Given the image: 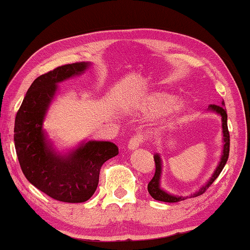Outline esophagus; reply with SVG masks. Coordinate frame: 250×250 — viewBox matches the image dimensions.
Returning <instances> with one entry per match:
<instances>
[{
    "mask_svg": "<svg viewBox=\"0 0 250 250\" xmlns=\"http://www.w3.org/2000/svg\"><path fill=\"white\" fill-rule=\"evenodd\" d=\"M142 140H143V138L141 137V135H134V137L131 138L130 141L128 142V149L130 151L138 149L139 146H140V143L142 142Z\"/></svg>",
    "mask_w": 250,
    "mask_h": 250,
    "instance_id": "34e87169",
    "label": "esophagus"
}]
</instances>
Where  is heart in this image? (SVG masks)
Masks as SVG:
<instances>
[{
  "mask_svg": "<svg viewBox=\"0 0 250 250\" xmlns=\"http://www.w3.org/2000/svg\"><path fill=\"white\" fill-rule=\"evenodd\" d=\"M139 108L142 110H150V111H160L168 107L171 109L168 110L166 115V122L167 125H172L176 124L177 121L181 120V117L186 109V101H177L174 103V97L167 92H149L141 98L138 99Z\"/></svg>",
  "mask_w": 250,
  "mask_h": 250,
  "instance_id": "heart-1",
  "label": "heart"
}]
</instances>
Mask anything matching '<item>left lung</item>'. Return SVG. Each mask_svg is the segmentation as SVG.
I'll return each mask as SVG.
<instances>
[{
    "instance_id": "left-lung-1",
    "label": "left lung",
    "mask_w": 250,
    "mask_h": 250,
    "mask_svg": "<svg viewBox=\"0 0 250 250\" xmlns=\"http://www.w3.org/2000/svg\"><path fill=\"white\" fill-rule=\"evenodd\" d=\"M207 111L215 112L217 113L218 116L222 118V132H223V150H222V155L221 160L217 164L216 168L209 180L206 182V183L197 189L195 193L191 194V195L188 196H179V195H172V194L167 193L164 191L163 188H161V175H162V160H161L160 154L155 153L154 154V162H155V173L153 179L150 181V183L147 184V191H149L150 195L154 198L156 201L161 202H167V203H176L180 201H184L186 198L191 197H196L198 195H202L209 186L213 184V182L217 179V176L221 174L222 170L225 167L227 162L228 155H229V132H228L227 128V113L225 109V103L222 101L221 104H209L208 108H207Z\"/></svg>"
}]
</instances>
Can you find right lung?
<instances>
[{
	"label": "right lung",
	"instance_id": "right-lung-1",
	"mask_svg": "<svg viewBox=\"0 0 250 250\" xmlns=\"http://www.w3.org/2000/svg\"><path fill=\"white\" fill-rule=\"evenodd\" d=\"M91 62L57 67L34 80L16 113L14 143L21 168L31 184L54 200L83 203L94 195L103 164L118 155L109 141H83L66 153L57 151L43 128L57 84L83 74Z\"/></svg>",
	"mask_w": 250,
	"mask_h": 250
}]
</instances>
